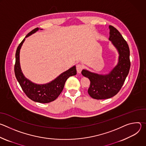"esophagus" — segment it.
Returning <instances> with one entry per match:
<instances>
[{
    "label": "esophagus",
    "mask_w": 146,
    "mask_h": 146,
    "mask_svg": "<svg viewBox=\"0 0 146 146\" xmlns=\"http://www.w3.org/2000/svg\"><path fill=\"white\" fill-rule=\"evenodd\" d=\"M83 69V66L81 64H77L76 65V69H77V73H80L81 70H82Z\"/></svg>",
    "instance_id": "34e87169"
}]
</instances>
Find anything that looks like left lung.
Masks as SVG:
<instances>
[{
	"instance_id": "8db88e82",
	"label": "left lung",
	"mask_w": 146,
	"mask_h": 146,
	"mask_svg": "<svg viewBox=\"0 0 146 146\" xmlns=\"http://www.w3.org/2000/svg\"><path fill=\"white\" fill-rule=\"evenodd\" d=\"M109 40L119 55L117 65L105 74L91 72L86 69L81 72L83 76L90 79L91 83L88 92L95 99H106L115 96L123 86L130 69V51L127 41L114 27L109 25Z\"/></svg>"
}]
</instances>
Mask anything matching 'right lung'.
Masks as SVG:
<instances>
[{
	"mask_svg": "<svg viewBox=\"0 0 146 146\" xmlns=\"http://www.w3.org/2000/svg\"><path fill=\"white\" fill-rule=\"evenodd\" d=\"M39 29L36 28L29 32L17 47L15 53L14 72L19 85L29 99L36 102L47 103L54 101L58 97L64 89L67 79L70 76L76 75L77 71L76 66H73L68 70L61 73L51 82L44 84H36L25 77L22 72L19 62L20 50L25 40V38L36 33Z\"/></svg>",
	"mask_w": 146,
	"mask_h": 146,
	"instance_id": "1",
	"label": "right lung"
}]
</instances>
